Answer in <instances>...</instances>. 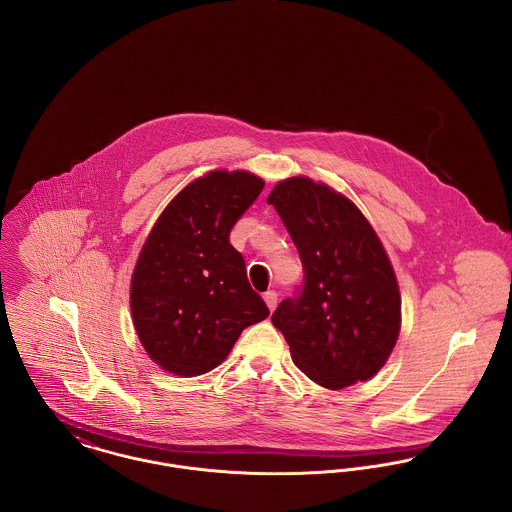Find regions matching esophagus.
<instances>
[{"label": "esophagus", "instance_id": "1", "mask_svg": "<svg viewBox=\"0 0 512 512\" xmlns=\"http://www.w3.org/2000/svg\"><path fill=\"white\" fill-rule=\"evenodd\" d=\"M265 301H267L268 309L274 311L276 305H278V293L274 292V290L265 293Z\"/></svg>", "mask_w": 512, "mask_h": 512}]
</instances>
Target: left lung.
Returning a JSON list of instances; mask_svg holds the SVG:
<instances>
[{
    "label": "left lung",
    "instance_id": "obj_1",
    "mask_svg": "<svg viewBox=\"0 0 512 512\" xmlns=\"http://www.w3.org/2000/svg\"><path fill=\"white\" fill-rule=\"evenodd\" d=\"M297 247L303 284L272 324L299 370L328 390L372 378L390 357L401 326V297L390 259L363 213L309 178L270 192Z\"/></svg>",
    "mask_w": 512,
    "mask_h": 512
}]
</instances>
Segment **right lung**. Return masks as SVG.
Instances as JSON below:
<instances>
[{
  "label": "right lung",
  "instance_id": "right-lung-1",
  "mask_svg": "<svg viewBox=\"0 0 512 512\" xmlns=\"http://www.w3.org/2000/svg\"><path fill=\"white\" fill-rule=\"evenodd\" d=\"M263 186L251 172H209L172 199L147 236L132 274V320L147 355L172 374L213 370L244 328L268 317L230 244Z\"/></svg>",
  "mask_w": 512,
  "mask_h": 512
}]
</instances>
